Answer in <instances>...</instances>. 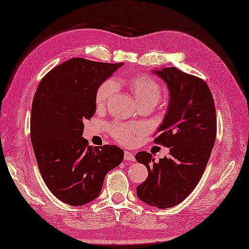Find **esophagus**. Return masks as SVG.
Masks as SVG:
<instances>
[{"label": "esophagus", "mask_w": 249, "mask_h": 249, "mask_svg": "<svg viewBox=\"0 0 249 249\" xmlns=\"http://www.w3.org/2000/svg\"><path fill=\"white\" fill-rule=\"evenodd\" d=\"M124 160H134L135 156L132 152H129V151H124Z\"/></svg>", "instance_id": "obj_1"}]
</instances>
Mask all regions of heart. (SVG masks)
Returning <instances> with one entry per match:
<instances>
[{"instance_id": "heart-1", "label": "heart", "mask_w": 249, "mask_h": 249, "mask_svg": "<svg viewBox=\"0 0 249 249\" xmlns=\"http://www.w3.org/2000/svg\"><path fill=\"white\" fill-rule=\"evenodd\" d=\"M115 83L116 86L128 89L142 107H153L160 100L161 93L160 84L150 75L138 74L128 78H119L115 80ZM115 83L111 80H106L97 88L95 93V106L98 110H102L110 104L116 89ZM110 132L118 142L130 145L135 142L141 130L136 126L113 124L110 126Z\"/></svg>"}]
</instances>
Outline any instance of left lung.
I'll list each match as a JSON object with an SVG mask.
<instances>
[{
  "instance_id": "8db88e82",
  "label": "left lung",
  "mask_w": 249,
  "mask_h": 249,
  "mask_svg": "<svg viewBox=\"0 0 249 249\" xmlns=\"http://www.w3.org/2000/svg\"><path fill=\"white\" fill-rule=\"evenodd\" d=\"M167 83L170 102L154 142L170 149L156 161L145 151L135 159L148 169V178L137 186L138 198L154 207L177 206L198 184L216 137L213 97L203 79L177 68L155 71Z\"/></svg>"
}]
</instances>
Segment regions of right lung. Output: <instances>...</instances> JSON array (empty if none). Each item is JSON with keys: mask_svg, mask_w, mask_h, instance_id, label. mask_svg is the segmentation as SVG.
Instances as JSON below:
<instances>
[{"mask_svg": "<svg viewBox=\"0 0 249 249\" xmlns=\"http://www.w3.org/2000/svg\"><path fill=\"white\" fill-rule=\"evenodd\" d=\"M123 63L72 58L53 68L35 94L30 139L41 177L60 201L81 206L100 195L107 173L124 160L114 144L90 147L83 120L96 112L95 93Z\"/></svg>", "mask_w": 249, "mask_h": 249, "instance_id": "1", "label": "right lung"}]
</instances>
